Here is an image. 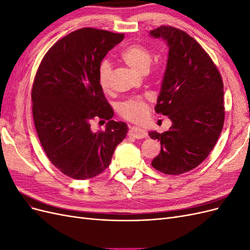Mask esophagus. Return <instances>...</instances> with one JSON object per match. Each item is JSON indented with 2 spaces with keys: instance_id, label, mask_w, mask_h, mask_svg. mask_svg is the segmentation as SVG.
Here are the masks:
<instances>
[{
  "instance_id": "1",
  "label": "esophagus",
  "mask_w": 250,
  "mask_h": 250,
  "mask_svg": "<svg viewBox=\"0 0 250 250\" xmlns=\"http://www.w3.org/2000/svg\"><path fill=\"white\" fill-rule=\"evenodd\" d=\"M129 135L134 139H145L148 137V132L143 129V128L141 127H138V126H133L130 128L129 130Z\"/></svg>"
}]
</instances>
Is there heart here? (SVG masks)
Segmentation results:
<instances>
[{"label":"heart","mask_w":250,"mask_h":250,"mask_svg":"<svg viewBox=\"0 0 250 250\" xmlns=\"http://www.w3.org/2000/svg\"><path fill=\"white\" fill-rule=\"evenodd\" d=\"M121 57L134 71L147 72L152 62L151 51L141 43L130 44L125 48ZM111 64L108 60H103L99 66V83L103 90H107L110 86ZM121 116L130 121H140L146 115V102L141 99H130L120 105Z\"/></svg>","instance_id":"heart-1"}]
</instances>
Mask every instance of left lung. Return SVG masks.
Masks as SVG:
<instances>
[{
    "label": "left lung",
    "instance_id": "8db88e82",
    "mask_svg": "<svg viewBox=\"0 0 250 250\" xmlns=\"http://www.w3.org/2000/svg\"><path fill=\"white\" fill-rule=\"evenodd\" d=\"M150 36L163 39L169 52L155 111L168 116V131H150L161 142L151 165L168 175H179L200 165L218 141L224 123L223 82L213 60L183 30L161 26Z\"/></svg>",
    "mask_w": 250,
    "mask_h": 250
}]
</instances>
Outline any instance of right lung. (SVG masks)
<instances>
[{"label": "right lung", "mask_w": 250, "mask_h": 250, "mask_svg": "<svg viewBox=\"0 0 250 250\" xmlns=\"http://www.w3.org/2000/svg\"><path fill=\"white\" fill-rule=\"evenodd\" d=\"M123 39L105 30H76L52 46L37 70L31 94L36 132L51 163L66 176L99 175L126 137L127 124L111 120L113 109L99 83L103 58ZM95 117L109 121L104 132L91 130Z\"/></svg>", "instance_id": "1"}]
</instances>
